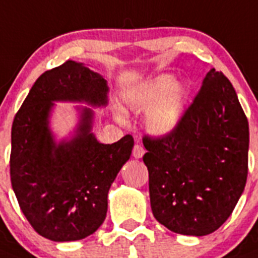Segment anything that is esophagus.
I'll return each instance as SVG.
<instances>
[{
  "instance_id": "esophagus-1",
  "label": "esophagus",
  "mask_w": 258,
  "mask_h": 258,
  "mask_svg": "<svg viewBox=\"0 0 258 258\" xmlns=\"http://www.w3.org/2000/svg\"><path fill=\"white\" fill-rule=\"evenodd\" d=\"M145 153V149L143 148V145L140 144H135L134 145V149H132V156L135 157V158H142Z\"/></svg>"
}]
</instances>
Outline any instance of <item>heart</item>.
I'll return each instance as SVG.
<instances>
[{
    "mask_svg": "<svg viewBox=\"0 0 258 258\" xmlns=\"http://www.w3.org/2000/svg\"><path fill=\"white\" fill-rule=\"evenodd\" d=\"M188 91L182 83H174L172 76L160 75L127 92L123 101L128 110L147 111L145 127L156 136L169 135L182 120ZM116 120L126 122L120 110L114 111Z\"/></svg>",
    "mask_w": 258,
    "mask_h": 258,
    "instance_id": "obj_1",
    "label": "heart"
}]
</instances>
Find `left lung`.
Segmentation results:
<instances>
[{"mask_svg": "<svg viewBox=\"0 0 258 258\" xmlns=\"http://www.w3.org/2000/svg\"><path fill=\"white\" fill-rule=\"evenodd\" d=\"M154 218L204 236L231 216L247 183L249 127L230 80L214 69L169 135L143 138Z\"/></svg>", "mask_w": 258, "mask_h": 258, "instance_id": "8db88e82", "label": "left lung"}]
</instances>
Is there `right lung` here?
<instances>
[{
    "label": "right lung",
    "instance_id": "1",
    "mask_svg": "<svg viewBox=\"0 0 258 258\" xmlns=\"http://www.w3.org/2000/svg\"><path fill=\"white\" fill-rule=\"evenodd\" d=\"M107 92L100 74L67 61L40 75L15 114L11 185L27 221L49 240H80L102 225L111 183L134 148L131 135L113 144L98 143L91 132L89 107H78L75 135L55 143L49 127L50 111L58 101L106 106Z\"/></svg>",
    "mask_w": 258,
    "mask_h": 258
}]
</instances>
